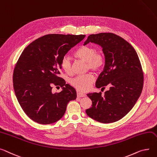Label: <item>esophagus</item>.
Wrapping results in <instances>:
<instances>
[{
	"label": "esophagus",
	"mask_w": 157,
	"mask_h": 157,
	"mask_svg": "<svg viewBox=\"0 0 157 157\" xmlns=\"http://www.w3.org/2000/svg\"><path fill=\"white\" fill-rule=\"evenodd\" d=\"M77 97L79 98L81 97H86V94L84 93H82V92H78L77 93Z\"/></svg>",
	"instance_id": "esophagus-1"
}]
</instances>
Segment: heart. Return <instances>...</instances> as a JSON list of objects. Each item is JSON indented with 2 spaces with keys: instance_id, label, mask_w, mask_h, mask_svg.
I'll return each mask as SVG.
<instances>
[{
  "instance_id": "1",
  "label": "heart",
  "mask_w": 157,
  "mask_h": 157,
  "mask_svg": "<svg viewBox=\"0 0 157 157\" xmlns=\"http://www.w3.org/2000/svg\"><path fill=\"white\" fill-rule=\"evenodd\" d=\"M76 58L86 62V68L94 72H98L105 64V55L101 51H97L95 47L84 45L75 53ZM61 67L65 72L70 74L72 71L71 61L69 56H64L60 62ZM95 78L91 74L78 76L70 80V84L78 90H88Z\"/></svg>"
}]
</instances>
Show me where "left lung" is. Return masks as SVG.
<instances>
[{
	"label": "left lung",
	"instance_id": "left-lung-1",
	"mask_svg": "<svg viewBox=\"0 0 157 157\" xmlns=\"http://www.w3.org/2000/svg\"><path fill=\"white\" fill-rule=\"evenodd\" d=\"M95 43L102 47L105 64L96 87L109 90L88 93L92 105L86 109L88 116L101 123L116 122L134 106L143 86L144 76L141 62L132 46L122 37L112 33L88 36L84 45Z\"/></svg>",
	"mask_w": 157,
	"mask_h": 157
}]
</instances>
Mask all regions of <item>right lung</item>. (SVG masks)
Instances as JSON below:
<instances>
[{"label":"right lung","mask_w":157,"mask_h":157,"mask_svg":"<svg viewBox=\"0 0 157 157\" xmlns=\"http://www.w3.org/2000/svg\"><path fill=\"white\" fill-rule=\"evenodd\" d=\"M86 35L49 34L28 45L13 72V86L20 106L27 116L41 124H50L64 115L67 103L76 98V90L59 77L61 60ZM54 86L63 89L51 91Z\"/></svg>","instance_id":"add662e5"}]
</instances>
